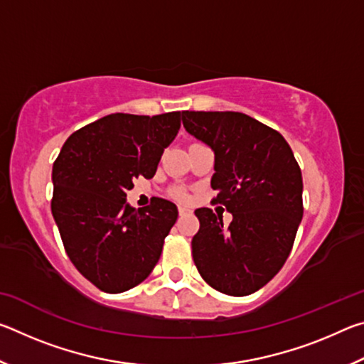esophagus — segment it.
Listing matches in <instances>:
<instances>
[{
  "mask_svg": "<svg viewBox=\"0 0 364 364\" xmlns=\"http://www.w3.org/2000/svg\"><path fill=\"white\" fill-rule=\"evenodd\" d=\"M178 212H180V215H189V213H193V208H189L186 205H180L178 207Z\"/></svg>",
  "mask_w": 364,
  "mask_h": 364,
  "instance_id": "1",
  "label": "esophagus"
}]
</instances>
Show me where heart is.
Wrapping results in <instances>:
<instances>
[{"label": "heart", "instance_id": "b5f03b06", "mask_svg": "<svg viewBox=\"0 0 364 364\" xmlns=\"http://www.w3.org/2000/svg\"><path fill=\"white\" fill-rule=\"evenodd\" d=\"M173 196L176 197V199H180V200H186L188 199V194L184 193V191H181V189H176L175 193H173Z\"/></svg>", "mask_w": 364, "mask_h": 364}]
</instances>
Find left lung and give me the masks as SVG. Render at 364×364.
I'll return each mask as SVG.
<instances>
[{
  "label": "left lung",
  "mask_w": 364,
  "mask_h": 364,
  "mask_svg": "<svg viewBox=\"0 0 364 364\" xmlns=\"http://www.w3.org/2000/svg\"><path fill=\"white\" fill-rule=\"evenodd\" d=\"M183 125L213 151V200L232 215L225 226L210 208L194 212L197 271L215 291L254 294L286 263L304 217L297 160L278 132L241 112L184 110Z\"/></svg>",
  "instance_id": "8db88e82"
}]
</instances>
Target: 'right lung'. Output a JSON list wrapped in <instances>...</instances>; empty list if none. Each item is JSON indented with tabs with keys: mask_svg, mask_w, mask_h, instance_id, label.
I'll return each instance as SVG.
<instances>
[{
	"mask_svg": "<svg viewBox=\"0 0 364 364\" xmlns=\"http://www.w3.org/2000/svg\"><path fill=\"white\" fill-rule=\"evenodd\" d=\"M180 127L181 112L110 114L70 134L53 165L51 212L67 255L104 292L138 286L159 262L178 208L154 197L134 210L127 191L156 175Z\"/></svg>",
	"mask_w": 364,
	"mask_h": 364,
	"instance_id": "1",
	"label": "right lung"
}]
</instances>
